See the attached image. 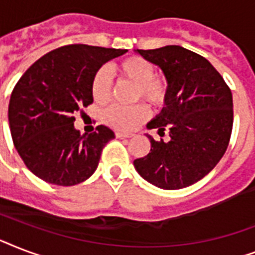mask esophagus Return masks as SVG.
Returning <instances> with one entry per match:
<instances>
[{"label":"esophagus","instance_id":"34e87169","mask_svg":"<svg viewBox=\"0 0 255 255\" xmlns=\"http://www.w3.org/2000/svg\"><path fill=\"white\" fill-rule=\"evenodd\" d=\"M115 136L116 137H119V139H128V137H131V136L127 135V133H122V132H116Z\"/></svg>","mask_w":255,"mask_h":255}]
</instances>
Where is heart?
<instances>
[{
  "label": "heart",
  "instance_id": "heart-1",
  "mask_svg": "<svg viewBox=\"0 0 255 255\" xmlns=\"http://www.w3.org/2000/svg\"><path fill=\"white\" fill-rule=\"evenodd\" d=\"M116 74L122 79L135 85V100L144 99L153 107H161L168 99V82L161 75L155 74V66L145 58L128 57L115 66ZM91 95L96 103L104 104L111 96L112 83L106 69H99L91 79ZM149 115L148 107L139 103L132 107L111 106L103 114L104 123L120 132L133 131Z\"/></svg>",
  "mask_w": 255,
  "mask_h": 255
}]
</instances>
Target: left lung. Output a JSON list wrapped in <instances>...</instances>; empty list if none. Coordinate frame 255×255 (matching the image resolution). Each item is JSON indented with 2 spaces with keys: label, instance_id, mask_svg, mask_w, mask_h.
<instances>
[{
  "label": "left lung",
  "instance_id": "left-lung-1",
  "mask_svg": "<svg viewBox=\"0 0 255 255\" xmlns=\"http://www.w3.org/2000/svg\"><path fill=\"white\" fill-rule=\"evenodd\" d=\"M163 70L165 107L147 124L169 139L151 141L133 161L144 180L161 189H181L205 177L225 153L233 128V96L221 74L201 55L181 46L136 50Z\"/></svg>",
  "mask_w": 255,
  "mask_h": 255
}]
</instances>
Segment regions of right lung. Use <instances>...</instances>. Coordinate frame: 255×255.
<instances>
[{
	"label": "right lung",
	"instance_id": "obj_1",
	"mask_svg": "<svg viewBox=\"0 0 255 255\" xmlns=\"http://www.w3.org/2000/svg\"><path fill=\"white\" fill-rule=\"evenodd\" d=\"M127 50L62 46L26 70L9 103L13 143L27 169L54 185L71 186L91 176L104 145L115 137L106 126L81 135L74 114L94 102V74Z\"/></svg>",
	"mask_w": 255,
	"mask_h": 255
}]
</instances>
